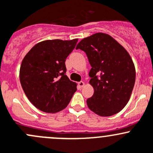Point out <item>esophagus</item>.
Instances as JSON below:
<instances>
[{"mask_svg": "<svg viewBox=\"0 0 153 153\" xmlns=\"http://www.w3.org/2000/svg\"><path fill=\"white\" fill-rule=\"evenodd\" d=\"M78 85H79V88H83L85 85V83L84 82L81 81L78 83Z\"/></svg>", "mask_w": 153, "mask_h": 153, "instance_id": "esophagus-1", "label": "esophagus"}]
</instances>
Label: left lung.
Returning a JSON list of instances; mask_svg holds the SVG:
<instances>
[{"mask_svg":"<svg viewBox=\"0 0 153 153\" xmlns=\"http://www.w3.org/2000/svg\"><path fill=\"white\" fill-rule=\"evenodd\" d=\"M76 48L86 53L92 67L89 83L94 93L87 100L88 108L100 116L120 112L130 100L135 81L129 53L111 35L102 32L82 39Z\"/></svg>","mask_w":153,"mask_h":153,"instance_id":"8db88e82","label":"left lung"}]
</instances>
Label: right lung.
I'll list each match as a JSON object with an SVG mask.
<instances>
[{
	"label": "right lung",
	"mask_w": 153,
	"mask_h": 153,
	"mask_svg": "<svg viewBox=\"0 0 153 153\" xmlns=\"http://www.w3.org/2000/svg\"><path fill=\"white\" fill-rule=\"evenodd\" d=\"M77 41L44 40L34 45L22 60L20 84L29 100L40 111H62L76 91V83L65 75V62Z\"/></svg>",
	"instance_id": "add662e5"
}]
</instances>
